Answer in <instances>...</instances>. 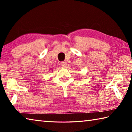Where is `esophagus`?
<instances>
[{"label": "esophagus", "mask_w": 132, "mask_h": 132, "mask_svg": "<svg viewBox=\"0 0 132 132\" xmlns=\"http://www.w3.org/2000/svg\"><path fill=\"white\" fill-rule=\"evenodd\" d=\"M61 66H62V67H63V68H65V67L66 66V62H61Z\"/></svg>", "instance_id": "34e87169"}]
</instances>
